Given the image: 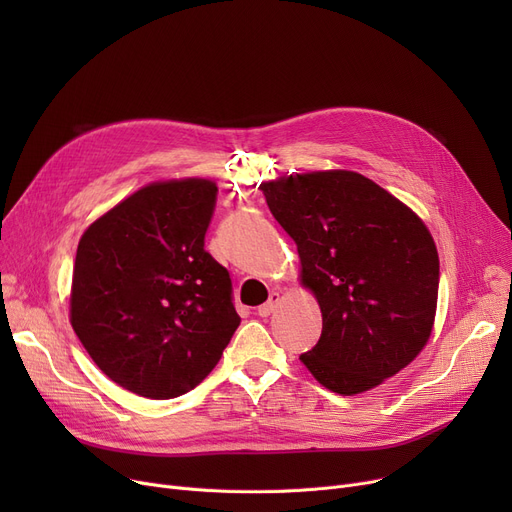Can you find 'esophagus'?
I'll return each instance as SVG.
<instances>
[{
  "instance_id": "obj_1",
  "label": "esophagus",
  "mask_w": 512,
  "mask_h": 512,
  "mask_svg": "<svg viewBox=\"0 0 512 512\" xmlns=\"http://www.w3.org/2000/svg\"><path fill=\"white\" fill-rule=\"evenodd\" d=\"M278 301H280V294H278V292H272L270 299H267L263 305L257 307V315H261V317L272 315V313L276 311V307H278Z\"/></svg>"
}]
</instances>
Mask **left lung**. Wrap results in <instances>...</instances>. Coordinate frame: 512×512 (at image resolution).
<instances>
[{
    "label": "left lung",
    "instance_id": "obj_1",
    "mask_svg": "<svg viewBox=\"0 0 512 512\" xmlns=\"http://www.w3.org/2000/svg\"><path fill=\"white\" fill-rule=\"evenodd\" d=\"M278 224L297 242L303 284L324 317L301 355L332 392H365L407 367L432 334L440 259L417 215L346 170L263 182Z\"/></svg>",
    "mask_w": 512,
    "mask_h": 512
}]
</instances>
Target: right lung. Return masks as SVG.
I'll return each instance as SVG.
<instances>
[{"label": "right lung", "instance_id": "obj_1", "mask_svg": "<svg viewBox=\"0 0 512 512\" xmlns=\"http://www.w3.org/2000/svg\"><path fill=\"white\" fill-rule=\"evenodd\" d=\"M215 201L211 180L155 182L78 242L72 328L107 378L134 394L193 390L240 324L230 274L205 251Z\"/></svg>", "mask_w": 512, "mask_h": 512}]
</instances>
